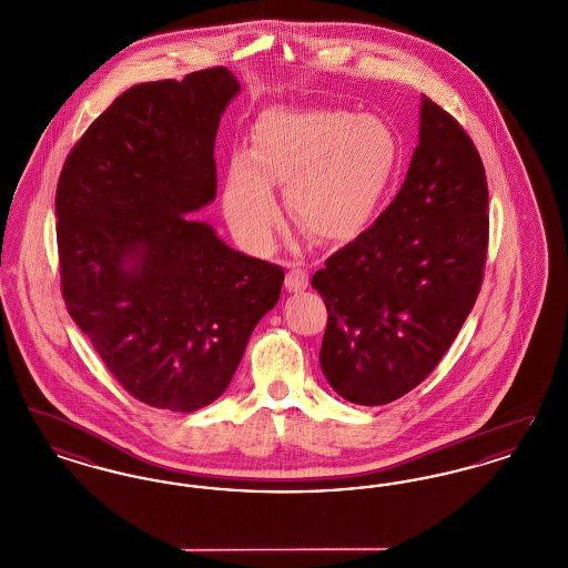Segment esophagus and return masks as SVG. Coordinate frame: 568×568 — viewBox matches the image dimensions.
Segmentation results:
<instances>
[{
  "instance_id": "1",
  "label": "esophagus",
  "mask_w": 568,
  "mask_h": 568,
  "mask_svg": "<svg viewBox=\"0 0 568 568\" xmlns=\"http://www.w3.org/2000/svg\"><path fill=\"white\" fill-rule=\"evenodd\" d=\"M308 287V272L304 271V266L296 262L287 266V276H285V290L287 292H302Z\"/></svg>"
}]
</instances>
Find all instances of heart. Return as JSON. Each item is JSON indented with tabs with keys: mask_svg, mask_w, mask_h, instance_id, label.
Masks as SVG:
<instances>
[{
	"mask_svg": "<svg viewBox=\"0 0 568 568\" xmlns=\"http://www.w3.org/2000/svg\"><path fill=\"white\" fill-rule=\"evenodd\" d=\"M396 165V135L375 114L272 109L255 121L248 153L230 160L223 215L241 243L264 251L281 219L272 187H285L304 234L349 243L373 221Z\"/></svg>",
	"mask_w": 568,
	"mask_h": 568,
	"instance_id": "b5f03b06",
	"label": "heart"
}]
</instances>
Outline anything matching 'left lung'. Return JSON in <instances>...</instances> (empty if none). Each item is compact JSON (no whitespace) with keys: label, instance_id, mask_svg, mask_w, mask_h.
<instances>
[{"label":"left lung","instance_id":"8db88e82","mask_svg":"<svg viewBox=\"0 0 568 568\" xmlns=\"http://www.w3.org/2000/svg\"><path fill=\"white\" fill-rule=\"evenodd\" d=\"M487 227L481 158L422 95L419 144L398 195L311 281L327 308L320 364L338 396L387 405L433 373L479 296Z\"/></svg>","mask_w":568,"mask_h":568}]
</instances>
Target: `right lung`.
I'll use <instances>...</instances> for the list:
<instances>
[{
  "label": "right lung",
  "mask_w": 568,
  "mask_h": 568,
  "mask_svg": "<svg viewBox=\"0 0 568 568\" xmlns=\"http://www.w3.org/2000/svg\"><path fill=\"white\" fill-rule=\"evenodd\" d=\"M241 82L227 68L119 95L63 163L54 211L61 292L114 378L191 413L230 385L283 268L191 219L216 195L215 135Z\"/></svg>",
  "instance_id": "right-lung-1"
}]
</instances>
